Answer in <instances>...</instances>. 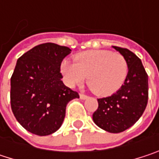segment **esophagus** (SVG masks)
I'll list each match as a JSON object with an SVG mask.
<instances>
[{
  "label": "esophagus",
  "instance_id": "1",
  "mask_svg": "<svg viewBox=\"0 0 159 159\" xmlns=\"http://www.w3.org/2000/svg\"><path fill=\"white\" fill-rule=\"evenodd\" d=\"M88 97L86 96V95H84V94H80V98L81 99H83V100H84V99H86Z\"/></svg>",
  "mask_w": 159,
  "mask_h": 159
}]
</instances>
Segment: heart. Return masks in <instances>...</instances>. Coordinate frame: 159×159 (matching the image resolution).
<instances>
[{
	"mask_svg": "<svg viewBox=\"0 0 159 159\" xmlns=\"http://www.w3.org/2000/svg\"><path fill=\"white\" fill-rule=\"evenodd\" d=\"M125 58L110 50H90L76 55L74 62L64 60L61 72L70 86L86 78L91 90L98 96H110L117 92L128 75Z\"/></svg>",
	"mask_w": 159,
	"mask_h": 159,
	"instance_id": "obj_1",
	"label": "heart"
}]
</instances>
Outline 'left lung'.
<instances>
[{
  "instance_id": "left-lung-1",
  "label": "left lung",
  "mask_w": 159,
  "mask_h": 159,
  "mask_svg": "<svg viewBox=\"0 0 159 159\" xmlns=\"http://www.w3.org/2000/svg\"><path fill=\"white\" fill-rule=\"evenodd\" d=\"M128 63V75L121 87L110 97L98 98L93 114L94 122L104 131L121 133L143 115L148 100V76L141 60L127 48L112 47Z\"/></svg>"
}]
</instances>
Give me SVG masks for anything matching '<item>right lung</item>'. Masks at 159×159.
<instances>
[{
  "label": "right lung",
  "mask_w": 159,
  "mask_h": 159,
  "mask_svg": "<svg viewBox=\"0 0 159 159\" xmlns=\"http://www.w3.org/2000/svg\"><path fill=\"white\" fill-rule=\"evenodd\" d=\"M68 47L55 43L36 46L16 61L11 77V107L17 121L28 132L45 136L61 126L66 106L77 92L61 81L62 60Z\"/></svg>",
  "instance_id": "add662e5"
}]
</instances>
